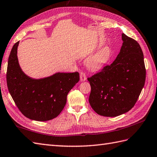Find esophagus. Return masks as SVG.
Wrapping results in <instances>:
<instances>
[{"mask_svg": "<svg viewBox=\"0 0 157 157\" xmlns=\"http://www.w3.org/2000/svg\"><path fill=\"white\" fill-rule=\"evenodd\" d=\"M86 75L85 74V73L81 72L80 73V81L81 82H85L86 80Z\"/></svg>", "mask_w": 157, "mask_h": 157, "instance_id": "obj_1", "label": "esophagus"}]
</instances>
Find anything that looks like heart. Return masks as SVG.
I'll use <instances>...</instances> for the list:
<instances>
[{"instance_id": "heart-1", "label": "heart", "mask_w": 157, "mask_h": 157, "mask_svg": "<svg viewBox=\"0 0 157 157\" xmlns=\"http://www.w3.org/2000/svg\"><path fill=\"white\" fill-rule=\"evenodd\" d=\"M112 56V49L109 45H104L86 59L85 64L90 71L100 70L110 60Z\"/></svg>"}]
</instances>
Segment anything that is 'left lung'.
<instances>
[{"mask_svg":"<svg viewBox=\"0 0 157 157\" xmlns=\"http://www.w3.org/2000/svg\"><path fill=\"white\" fill-rule=\"evenodd\" d=\"M122 40L114 62L87 78L91 86L90 104L101 116L115 117L128 112L144 86L146 70L141 47L124 33Z\"/></svg>","mask_w":157,"mask_h":157,"instance_id":"obj_1","label":"left lung"}]
</instances>
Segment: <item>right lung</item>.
<instances>
[{
    "instance_id": "obj_1",
    "label": "right lung",
    "mask_w": 157,
    "mask_h": 157,
    "mask_svg": "<svg viewBox=\"0 0 157 157\" xmlns=\"http://www.w3.org/2000/svg\"><path fill=\"white\" fill-rule=\"evenodd\" d=\"M19 41L13 47L8 61L7 86L10 96L25 116L47 121L59 115L65 107L69 92L79 80L78 72H57L35 79L22 70L17 57Z\"/></svg>"
}]
</instances>
